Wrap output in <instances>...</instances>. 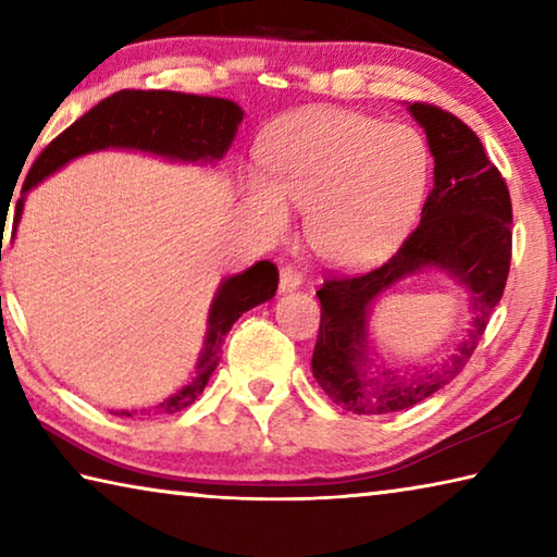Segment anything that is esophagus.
Instances as JSON below:
<instances>
[{"mask_svg":"<svg viewBox=\"0 0 557 557\" xmlns=\"http://www.w3.org/2000/svg\"><path fill=\"white\" fill-rule=\"evenodd\" d=\"M301 285V272L292 265L280 270V292H292Z\"/></svg>","mask_w":557,"mask_h":557,"instance_id":"obj_1","label":"esophagus"}]
</instances>
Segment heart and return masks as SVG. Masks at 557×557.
<instances>
[{"instance_id":"1","label":"heart","mask_w":557,"mask_h":557,"mask_svg":"<svg viewBox=\"0 0 557 557\" xmlns=\"http://www.w3.org/2000/svg\"><path fill=\"white\" fill-rule=\"evenodd\" d=\"M268 176L248 174L245 211L272 238L307 209V240L329 265L383 260L420 211L430 149L418 129L351 110L309 108L277 122L262 143Z\"/></svg>"}]
</instances>
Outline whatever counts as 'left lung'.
I'll list each match as a JSON object with an SVG mask.
<instances>
[{"label": "left lung", "instance_id": "1", "mask_svg": "<svg viewBox=\"0 0 557 557\" xmlns=\"http://www.w3.org/2000/svg\"><path fill=\"white\" fill-rule=\"evenodd\" d=\"M435 157V184L420 225L395 256L366 275L326 280L317 292L322 324L312 373L322 391L356 414H391L422 403L465 369L511 268V196L479 137L451 112L408 102ZM422 269H440L470 292L468 334L435 367L385 370L370 346V312L385 290ZM376 357L373 359L372 356Z\"/></svg>", "mask_w": 557, "mask_h": 557}]
</instances>
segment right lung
Listing matches in <instances>:
<instances>
[{
    "instance_id": "right-lung-1",
    "label": "right lung",
    "mask_w": 557,
    "mask_h": 557,
    "mask_svg": "<svg viewBox=\"0 0 557 557\" xmlns=\"http://www.w3.org/2000/svg\"><path fill=\"white\" fill-rule=\"evenodd\" d=\"M243 115L238 102L225 98L174 90H120L75 120L39 154L24 182L22 199L16 201L14 223L22 221L26 194L73 159L102 149H127V152H145L178 164H215L231 149ZM277 282V268L268 260H260L221 282L209 307L196 371L184 388L154 405V414H174L199 398L221 361L225 334L243 312L275 297ZM139 412L149 414L147 408ZM115 414L132 418L137 410H117Z\"/></svg>"
}]
</instances>
